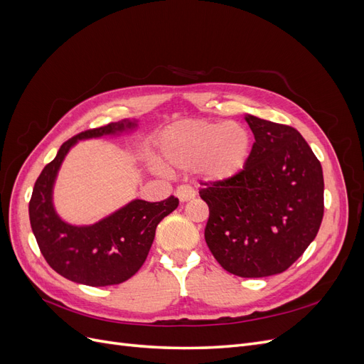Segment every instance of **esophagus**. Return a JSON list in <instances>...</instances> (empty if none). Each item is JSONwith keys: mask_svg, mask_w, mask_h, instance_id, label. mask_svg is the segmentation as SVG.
Wrapping results in <instances>:
<instances>
[{"mask_svg": "<svg viewBox=\"0 0 364 364\" xmlns=\"http://www.w3.org/2000/svg\"><path fill=\"white\" fill-rule=\"evenodd\" d=\"M176 196H178V199L183 203V202H188L193 200L196 197V191L191 188L188 185H181L178 190H176Z\"/></svg>", "mask_w": 364, "mask_h": 364, "instance_id": "obj_1", "label": "esophagus"}]
</instances>
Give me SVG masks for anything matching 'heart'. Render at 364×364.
I'll list each match as a JSON object with an SVG mask.
<instances>
[{
    "label": "heart",
    "mask_w": 364,
    "mask_h": 364,
    "mask_svg": "<svg viewBox=\"0 0 364 364\" xmlns=\"http://www.w3.org/2000/svg\"><path fill=\"white\" fill-rule=\"evenodd\" d=\"M159 151L165 164L174 168L200 167L211 181L232 179L249 158V132L235 121L213 123L185 119L162 132Z\"/></svg>",
    "instance_id": "obj_1"
}]
</instances>
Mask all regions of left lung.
Returning a JSON list of instances; mask_svg holds the SVG:
<instances>
[{
    "label": "left lung",
    "instance_id": "obj_1",
    "mask_svg": "<svg viewBox=\"0 0 364 364\" xmlns=\"http://www.w3.org/2000/svg\"><path fill=\"white\" fill-rule=\"evenodd\" d=\"M253 142L235 178L202 183L209 206L205 240L214 258L241 278L282 273L316 238L323 218V173L296 129L253 115Z\"/></svg>",
    "mask_w": 364,
    "mask_h": 364
}]
</instances>
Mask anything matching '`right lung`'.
Here are the masks:
<instances>
[{"instance_id": "add662e5", "label": "right lung", "mask_w": 364, "mask_h": 364, "mask_svg": "<svg viewBox=\"0 0 364 364\" xmlns=\"http://www.w3.org/2000/svg\"><path fill=\"white\" fill-rule=\"evenodd\" d=\"M136 127V119H123L73 136L46 165L33 188L28 215L41 253L53 270L73 282L106 287L134 277L149 255L156 226L179 205L174 196L153 203L135 199L87 226L63 222L54 209L53 186L71 147L80 139L121 135Z\"/></svg>"}]
</instances>
